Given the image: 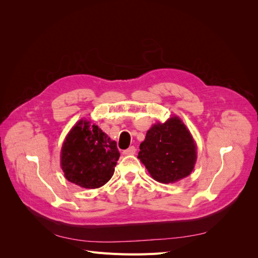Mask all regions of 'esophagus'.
Returning a JSON list of instances; mask_svg holds the SVG:
<instances>
[{
	"label": "esophagus",
	"instance_id": "34e87169",
	"mask_svg": "<svg viewBox=\"0 0 258 258\" xmlns=\"http://www.w3.org/2000/svg\"><path fill=\"white\" fill-rule=\"evenodd\" d=\"M122 154H123V155H135V154H136V147H135V146H130V147L128 148V150L123 151Z\"/></svg>",
	"mask_w": 258,
	"mask_h": 258
}]
</instances>
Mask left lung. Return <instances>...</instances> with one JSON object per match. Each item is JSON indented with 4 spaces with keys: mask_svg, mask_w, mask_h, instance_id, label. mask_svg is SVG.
<instances>
[{
    "mask_svg": "<svg viewBox=\"0 0 258 258\" xmlns=\"http://www.w3.org/2000/svg\"><path fill=\"white\" fill-rule=\"evenodd\" d=\"M138 158L154 179L168 184L191 173L197 151L185 124L177 117H172L147 131L140 144Z\"/></svg>",
    "mask_w": 258,
    "mask_h": 258,
    "instance_id": "8db88e82",
    "label": "left lung"
}]
</instances>
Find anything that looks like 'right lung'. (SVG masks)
I'll return each mask as SVG.
<instances>
[{"label":"right lung","instance_id":"add662e5","mask_svg":"<svg viewBox=\"0 0 258 258\" xmlns=\"http://www.w3.org/2000/svg\"><path fill=\"white\" fill-rule=\"evenodd\" d=\"M116 142L96 124L80 120L70 131L61 151L68 181L84 188H99L111 179L119 158Z\"/></svg>","mask_w":258,"mask_h":258}]
</instances>
